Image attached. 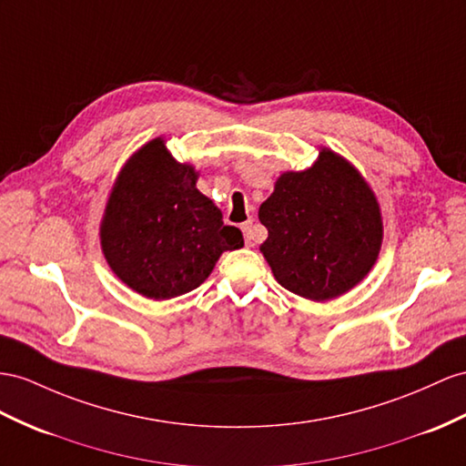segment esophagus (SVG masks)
Segmentation results:
<instances>
[{"label": "esophagus", "instance_id": "1", "mask_svg": "<svg viewBox=\"0 0 466 466\" xmlns=\"http://www.w3.org/2000/svg\"><path fill=\"white\" fill-rule=\"evenodd\" d=\"M242 232H244V240L246 246H254L256 244V232H254V222L248 220L242 224Z\"/></svg>", "mask_w": 466, "mask_h": 466}]
</instances>
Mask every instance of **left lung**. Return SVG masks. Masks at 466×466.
Masks as SVG:
<instances>
[{"label":"left lung","instance_id":"8db88e82","mask_svg":"<svg viewBox=\"0 0 466 466\" xmlns=\"http://www.w3.org/2000/svg\"><path fill=\"white\" fill-rule=\"evenodd\" d=\"M258 217L268 228L259 249L273 276L305 299L347 293L380 254L376 197L360 173L329 149L319 153L311 169L283 173Z\"/></svg>","mask_w":466,"mask_h":466}]
</instances>
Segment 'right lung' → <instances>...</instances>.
Masks as SVG:
<instances>
[{
    "mask_svg": "<svg viewBox=\"0 0 466 466\" xmlns=\"http://www.w3.org/2000/svg\"><path fill=\"white\" fill-rule=\"evenodd\" d=\"M102 249L116 276L147 299L197 289L242 232L197 188L190 165L177 163L153 139L119 173L100 226Z\"/></svg>",
    "mask_w": 466,
    "mask_h": 466,
    "instance_id": "obj_1",
    "label": "right lung"
}]
</instances>
